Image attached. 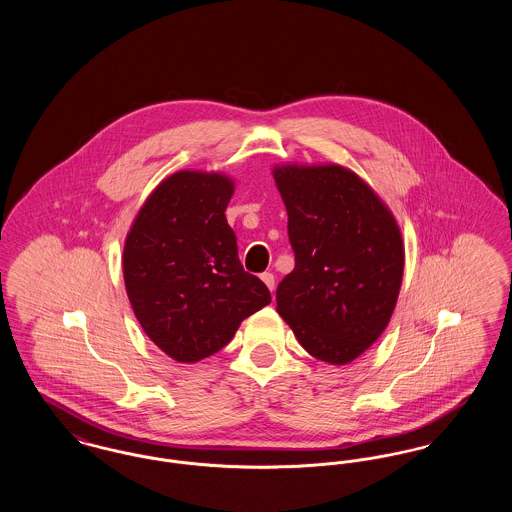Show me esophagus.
I'll use <instances>...</instances> for the list:
<instances>
[{
	"label": "esophagus",
	"mask_w": 512,
	"mask_h": 512,
	"mask_svg": "<svg viewBox=\"0 0 512 512\" xmlns=\"http://www.w3.org/2000/svg\"><path fill=\"white\" fill-rule=\"evenodd\" d=\"M261 280L267 284V288L270 292H274V274H272V272H263V274H261Z\"/></svg>",
	"instance_id": "1"
}]
</instances>
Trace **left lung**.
<instances>
[{
  "label": "left lung",
  "instance_id": "obj_1",
  "mask_svg": "<svg viewBox=\"0 0 512 512\" xmlns=\"http://www.w3.org/2000/svg\"><path fill=\"white\" fill-rule=\"evenodd\" d=\"M272 176L295 253L276 311L309 355L349 365L390 324L405 268L401 228L382 197L341 165L284 163Z\"/></svg>",
  "mask_w": 512,
  "mask_h": 512
}]
</instances>
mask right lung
Returning <instances> with one entry per match:
<instances>
[{"label":"right lung","mask_w":512,"mask_h":512,"mask_svg":"<svg viewBox=\"0 0 512 512\" xmlns=\"http://www.w3.org/2000/svg\"><path fill=\"white\" fill-rule=\"evenodd\" d=\"M234 188L224 172H174L147 195L124 240L132 311L178 363L215 355L242 320L270 303L267 286L242 267L226 222Z\"/></svg>","instance_id":"obj_1"}]
</instances>
